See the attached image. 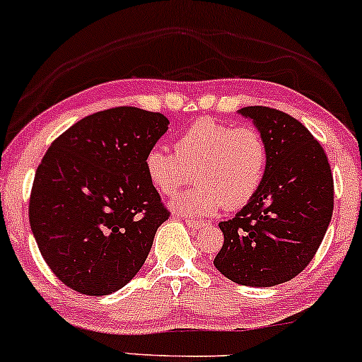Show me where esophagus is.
<instances>
[{
  "mask_svg": "<svg viewBox=\"0 0 362 362\" xmlns=\"http://www.w3.org/2000/svg\"><path fill=\"white\" fill-rule=\"evenodd\" d=\"M185 222H186V226L192 227V229H198V227L203 226L202 221H194V218H189V217H186Z\"/></svg>",
  "mask_w": 362,
  "mask_h": 362,
  "instance_id": "obj_1",
  "label": "esophagus"
}]
</instances>
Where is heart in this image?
I'll use <instances>...</instances> for the list:
<instances>
[{"mask_svg":"<svg viewBox=\"0 0 362 362\" xmlns=\"http://www.w3.org/2000/svg\"><path fill=\"white\" fill-rule=\"evenodd\" d=\"M152 188L170 197L192 181L197 185L170 202L181 215H210L222 206L235 210L257 197L269 165L265 138L253 127L198 119L168 148H150L144 160Z\"/></svg>","mask_w":362,"mask_h":362,"instance_id":"obj_1","label":"heart"}]
</instances>
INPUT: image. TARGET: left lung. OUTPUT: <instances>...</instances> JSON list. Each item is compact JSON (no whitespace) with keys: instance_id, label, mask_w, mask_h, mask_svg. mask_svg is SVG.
<instances>
[{"instance_id":"8db88e82","label":"left lung","mask_w":362,"mask_h":362,"mask_svg":"<svg viewBox=\"0 0 362 362\" xmlns=\"http://www.w3.org/2000/svg\"><path fill=\"white\" fill-rule=\"evenodd\" d=\"M238 112L265 138L269 165L257 197L218 224L224 245L214 265L235 284L272 287L301 274L318 251L334 212V177L298 119L265 105Z\"/></svg>"}]
</instances>
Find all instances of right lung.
<instances>
[{
  "label": "right lung",
  "instance_id": "obj_1",
  "mask_svg": "<svg viewBox=\"0 0 362 362\" xmlns=\"http://www.w3.org/2000/svg\"><path fill=\"white\" fill-rule=\"evenodd\" d=\"M168 127L160 112L124 105L83 117L47 148L28 221L47 267L70 289L107 296L145 263L169 212L144 160Z\"/></svg>",
  "mask_w": 362,
  "mask_h": 362
}]
</instances>
